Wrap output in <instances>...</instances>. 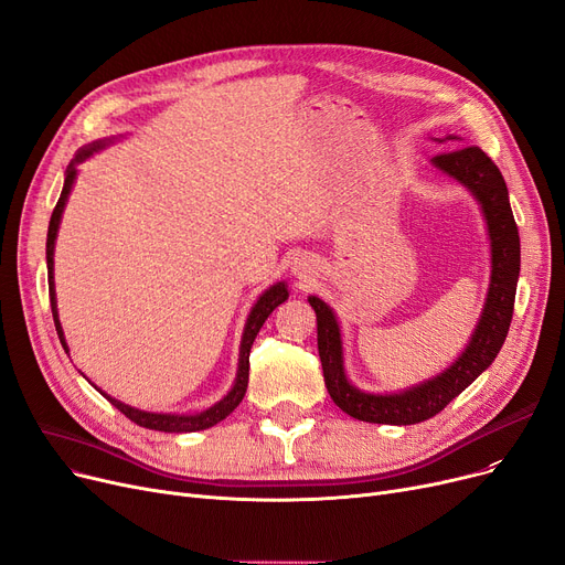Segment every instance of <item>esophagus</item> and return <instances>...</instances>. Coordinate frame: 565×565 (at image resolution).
Segmentation results:
<instances>
[{
  "label": "esophagus",
  "instance_id": "34e87169",
  "mask_svg": "<svg viewBox=\"0 0 565 565\" xmlns=\"http://www.w3.org/2000/svg\"><path fill=\"white\" fill-rule=\"evenodd\" d=\"M292 273H296L298 277H307V273H309V265L307 263H296V265H292Z\"/></svg>",
  "mask_w": 565,
  "mask_h": 565
}]
</instances>
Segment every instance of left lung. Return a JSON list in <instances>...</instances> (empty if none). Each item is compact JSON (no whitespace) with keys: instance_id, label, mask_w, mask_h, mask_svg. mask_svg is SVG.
Instances as JSON below:
<instances>
[{"instance_id":"8db88e82","label":"left lung","mask_w":565,"mask_h":565,"mask_svg":"<svg viewBox=\"0 0 565 565\" xmlns=\"http://www.w3.org/2000/svg\"><path fill=\"white\" fill-rule=\"evenodd\" d=\"M461 140L446 136L444 140ZM431 168L469 191L480 205L489 239V288L478 323L461 353L436 376L395 392H364L355 387L343 366V341L337 313L318 296H309L318 326L326 387L332 402L351 418L374 425H415L434 418L469 387L499 355L512 321L514 292L520 279V233L510 210L508 186L497 163L480 147H457L431 159Z\"/></svg>"}]
</instances>
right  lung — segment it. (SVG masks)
<instances>
[{"instance_id": "add662e5", "label": "right lung", "mask_w": 565, "mask_h": 565, "mask_svg": "<svg viewBox=\"0 0 565 565\" xmlns=\"http://www.w3.org/2000/svg\"><path fill=\"white\" fill-rule=\"evenodd\" d=\"M113 140L119 138H106V140H94L85 147H81L78 154L73 157V161L66 166V175H64V186H62V195L60 201L53 210L51 216V226H47V239H45V263H47V288H51V307H53V318H55V328L60 334V341L64 351L68 353L66 347V339H64V330L60 323V311H57V296H55V242H57V233H60V224H62V214L66 207V201L71 195L73 184H76L78 178V163L87 161L89 157H94L96 152H102L106 145H110ZM288 300V286L286 281H277L269 288H265L258 300L254 302L249 316H247V323H244L242 330V341H239V358H237V374L233 381V387L226 392V395L218 399L216 404H212L210 408L201 411V413H152V411H140L136 406H129L125 402H119L115 397H110L108 392L96 387L89 379V383L102 392V395L117 408L127 415L129 420H134L136 425L145 427V429H154V431H168V434H186V431H201V429H210L216 423H222L224 418L239 406L244 392H247V383H249V353H252V343L258 334V330L263 328V323L267 321V316L273 313L281 302ZM85 376V374H83Z\"/></svg>"}]
</instances>
